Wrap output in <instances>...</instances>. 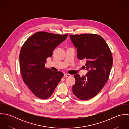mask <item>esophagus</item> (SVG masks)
Here are the masks:
<instances>
[{"instance_id":"1","label":"esophagus","mask_w":129,"mask_h":129,"mask_svg":"<svg viewBox=\"0 0 129 129\" xmlns=\"http://www.w3.org/2000/svg\"><path fill=\"white\" fill-rule=\"evenodd\" d=\"M63 76L64 77H71V75L70 74H64Z\"/></svg>"}]
</instances>
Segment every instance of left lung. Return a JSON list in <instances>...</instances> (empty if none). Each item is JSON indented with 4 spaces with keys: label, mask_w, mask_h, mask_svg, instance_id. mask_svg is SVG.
Here are the masks:
<instances>
[{
    "label": "left lung",
    "mask_w": 129,
    "mask_h": 129,
    "mask_svg": "<svg viewBox=\"0 0 129 129\" xmlns=\"http://www.w3.org/2000/svg\"><path fill=\"white\" fill-rule=\"evenodd\" d=\"M70 37L77 50L78 58L86 60L85 66L89 70L85 76L74 75L76 81L73 91L78 99L89 100L101 90L108 80L113 64L112 53L105 40L99 35L83 34Z\"/></svg>",
    "instance_id": "1"
}]
</instances>
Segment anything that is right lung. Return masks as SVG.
<instances>
[{
    "label": "right lung",
    "instance_id": "add662e5",
    "mask_svg": "<svg viewBox=\"0 0 129 129\" xmlns=\"http://www.w3.org/2000/svg\"><path fill=\"white\" fill-rule=\"evenodd\" d=\"M68 36L45 32L35 33L23 45L19 55L20 72L24 83L37 97L47 99L52 95L63 76L45 67L47 58Z\"/></svg>",
    "mask_w": 129,
    "mask_h": 129
}]
</instances>
